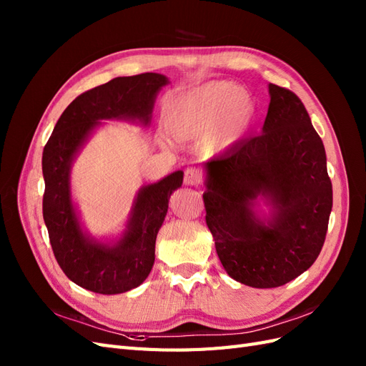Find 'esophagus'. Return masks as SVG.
<instances>
[{"instance_id": "esophagus-1", "label": "esophagus", "mask_w": 366, "mask_h": 366, "mask_svg": "<svg viewBox=\"0 0 366 366\" xmlns=\"http://www.w3.org/2000/svg\"><path fill=\"white\" fill-rule=\"evenodd\" d=\"M200 182H202L200 171H197L194 168H187L184 171V184L197 186V184H200Z\"/></svg>"}]
</instances>
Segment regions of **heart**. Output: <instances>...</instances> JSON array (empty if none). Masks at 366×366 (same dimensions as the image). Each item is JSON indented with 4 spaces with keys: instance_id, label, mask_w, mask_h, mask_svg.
<instances>
[{
    "instance_id": "obj_1",
    "label": "heart",
    "mask_w": 366,
    "mask_h": 366,
    "mask_svg": "<svg viewBox=\"0 0 366 366\" xmlns=\"http://www.w3.org/2000/svg\"><path fill=\"white\" fill-rule=\"evenodd\" d=\"M254 116V99L234 82H207L180 94L166 108L164 125L177 142L202 140L218 156L244 137Z\"/></svg>"
}]
</instances>
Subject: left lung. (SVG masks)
Instances as JSON below:
<instances>
[{"instance_id":"left-lung-1","label":"left lung","mask_w":366,"mask_h":366,"mask_svg":"<svg viewBox=\"0 0 366 366\" xmlns=\"http://www.w3.org/2000/svg\"><path fill=\"white\" fill-rule=\"evenodd\" d=\"M269 94L261 134L204 164L206 223L218 258L232 280L254 289L312 267L333 207L325 148L304 104L274 84Z\"/></svg>"}]
</instances>
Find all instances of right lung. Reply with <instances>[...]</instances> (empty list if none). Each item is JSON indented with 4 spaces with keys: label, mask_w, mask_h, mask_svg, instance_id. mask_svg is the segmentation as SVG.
Wrapping results in <instances>:
<instances>
[{
    "label": "right lung",
    "mask_w": 366,
    "mask_h": 366,
    "mask_svg": "<svg viewBox=\"0 0 366 366\" xmlns=\"http://www.w3.org/2000/svg\"><path fill=\"white\" fill-rule=\"evenodd\" d=\"M168 84L164 74L143 73L116 77L82 93L65 108L44 147V223L62 272L85 290L125 293L148 278L156 259L157 234L171 194L183 183V171L142 186L125 230L116 239L101 241L84 229L73 202V163L86 140L104 125L102 120H128L149 127L156 97Z\"/></svg>",
    "instance_id": "obj_1"
}]
</instances>
